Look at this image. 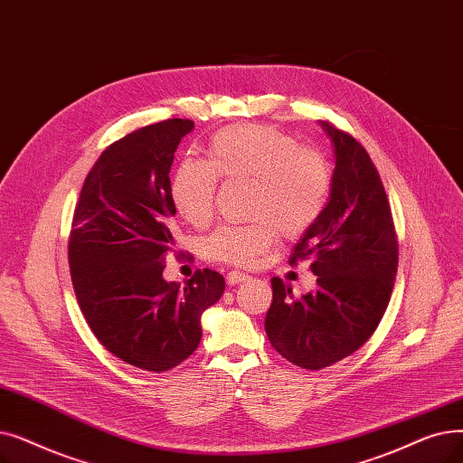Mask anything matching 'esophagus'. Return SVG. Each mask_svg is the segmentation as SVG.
<instances>
[{"label":"esophagus","instance_id":"1","mask_svg":"<svg viewBox=\"0 0 463 463\" xmlns=\"http://www.w3.org/2000/svg\"><path fill=\"white\" fill-rule=\"evenodd\" d=\"M250 278V274L246 272H240V270H232L227 274V284L229 286H236V284H242V281H246Z\"/></svg>","mask_w":463,"mask_h":463}]
</instances>
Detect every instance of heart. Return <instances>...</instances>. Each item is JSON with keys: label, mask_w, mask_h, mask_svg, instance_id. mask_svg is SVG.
Listing matches in <instances>:
<instances>
[{"label": "heart", "mask_w": 463, "mask_h": 463, "mask_svg": "<svg viewBox=\"0 0 463 463\" xmlns=\"http://www.w3.org/2000/svg\"><path fill=\"white\" fill-rule=\"evenodd\" d=\"M250 182L244 225H221L203 242L219 263L248 267L278 236L298 238L326 212L331 166L324 153L300 147L291 134L269 125L221 128L208 144L206 160L184 158L172 174L170 194L177 213L191 225H204L213 213L217 182Z\"/></svg>", "instance_id": "heart-1"}]
</instances>
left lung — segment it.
I'll list each match as a JSON object with an SVG mask.
<instances>
[{"label": "left lung", "mask_w": 463, "mask_h": 463, "mask_svg": "<svg viewBox=\"0 0 463 463\" xmlns=\"http://www.w3.org/2000/svg\"><path fill=\"white\" fill-rule=\"evenodd\" d=\"M335 149L329 203L295 246L289 265L312 259L317 286L293 297L272 278L265 331L278 354L319 371L364 346L384 316L397 272V236L388 196L365 147L319 120Z\"/></svg>", "instance_id": "1"}]
</instances>
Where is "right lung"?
Here are the masks:
<instances>
[{
  "label": "right lung",
  "instance_id": "add662e5",
  "mask_svg": "<svg viewBox=\"0 0 463 463\" xmlns=\"http://www.w3.org/2000/svg\"><path fill=\"white\" fill-rule=\"evenodd\" d=\"M193 128L189 118H166L111 144L85 179L70 232L71 281L89 327L113 355L151 373L198 348L200 316L225 291L210 269L185 286L163 278L174 244L170 168Z\"/></svg>",
  "mask_w": 463,
  "mask_h": 463
}]
</instances>
